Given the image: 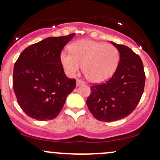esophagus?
<instances>
[{
	"label": "esophagus",
	"instance_id": "1",
	"mask_svg": "<svg viewBox=\"0 0 160 160\" xmlns=\"http://www.w3.org/2000/svg\"><path fill=\"white\" fill-rule=\"evenodd\" d=\"M84 84V82L82 80H80V79H77V86H80V85H83Z\"/></svg>",
	"mask_w": 160,
	"mask_h": 160
}]
</instances>
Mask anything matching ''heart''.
Returning <instances> with one entry per match:
<instances>
[{
  "mask_svg": "<svg viewBox=\"0 0 160 160\" xmlns=\"http://www.w3.org/2000/svg\"><path fill=\"white\" fill-rule=\"evenodd\" d=\"M70 52H62L60 61L67 75L74 77L82 70L86 78L92 83H101L112 76L120 59L119 51L111 44L89 39L74 42Z\"/></svg>",
  "mask_w": 160,
  "mask_h": 160,
  "instance_id": "1",
  "label": "heart"
}]
</instances>
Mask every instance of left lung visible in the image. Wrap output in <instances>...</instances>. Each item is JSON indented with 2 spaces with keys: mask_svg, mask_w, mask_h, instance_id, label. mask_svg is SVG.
Here are the masks:
<instances>
[{
  "mask_svg": "<svg viewBox=\"0 0 160 160\" xmlns=\"http://www.w3.org/2000/svg\"><path fill=\"white\" fill-rule=\"evenodd\" d=\"M120 53L117 69L109 80L90 87L89 110L101 122H115L136 108L144 90L145 73L140 56L131 48L112 42Z\"/></svg>",
  "mask_w": 160,
  "mask_h": 160,
  "instance_id": "1",
  "label": "left lung"
}]
</instances>
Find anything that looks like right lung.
Masks as SVG:
<instances>
[{
  "label": "right lung",
  "mask_w": 160,
  "mask_h": 160,
  "mask_svg": "<svg viewBox=\"0 0 160 160\" xmlns=\"http://www.w3.org/2000/svg\"><path fill=\"white\" fill-rule=\"evenodd\" d=\"M74 35L48 37L32 44L16 61L13 90L19 106L32 118H55L76 87V80L66 76L60 61L61 51Z\"/></svg>",
  "instance_id": "right-lung-1"
}]
</instances>
